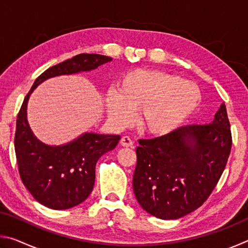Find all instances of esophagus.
<instances>
[{"label": "esophagus", "mask_w": 248, "mask_h": 248, "mask_svg": "<svg viewBox=\"0 0 248 248\" xmlns=\"http://www.w3.org/2000/svg\"><path fill=\"white\" fill-rule=\"evenodd\" d=\"M120 143L123 146H132L133 145V141L131 140V138L128 137V136H124L123 138H121V141Z\"/></svg>", "instance_id": "obj_1"}]
</instances>
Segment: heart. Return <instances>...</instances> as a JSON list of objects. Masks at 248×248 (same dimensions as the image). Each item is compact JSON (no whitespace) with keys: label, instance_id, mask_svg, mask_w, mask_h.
<instances>
[{"label":"heart","instance_id":"b5f03b06","mask_svg":"<svg viewBox=\"0 0 248 248\" xmlns=\"http://www.w3.org/2000/svg\"><path fill=\"white\" fill-rule=\"evenodd\" d=\"M202 100L199 86L178 75L159 70L137 69L125 72L116 92L106 96L109 117L127 124L132 111L140 110L141 129L152 136L173 132L195 114Z\"/></svg>","mask_w":248,"mask_h":248}]
</instances>
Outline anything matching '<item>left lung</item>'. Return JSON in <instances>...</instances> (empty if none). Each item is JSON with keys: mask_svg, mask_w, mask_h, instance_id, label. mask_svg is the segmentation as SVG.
<instances>
[{"mask_svg": "<svg viewBox=\"0 0 248 248\" xmlns=\"http://www.w3.org/2000/svg\"><path fill=\"white\" fill-rule=\"evenodd\" d=\"M210 124H190L140 139L133 191L150 215L179 219L202 205L228 163L232 133L225 105Z\"/></svg>", "mask_w": 248, "mask_h": 248, "instance_id": "8db88e82", "label": "left lung"}]
</instances>
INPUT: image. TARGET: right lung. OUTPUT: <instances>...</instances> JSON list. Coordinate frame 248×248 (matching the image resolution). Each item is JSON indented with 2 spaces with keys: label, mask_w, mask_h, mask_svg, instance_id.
<instances>
[{
  "label": "right lung",
  "mask_w": 248,
  "mask_h": 248,
  "mask_svg": "<svg viewBox=\"0 0 248 248\" xmlns=\"http://www.w3.org/2000/svg\"><path fill=\"white\" fill-rule=\"evenodd\" d=\"M109 61L110 57L102 54L81 53L51 66L36 78L19 109L14 138L19 176L33 198L45 207L64 210L83 202L93 190L98 158L116 148L120 136L85 133L65 145L44 144L27 123L29 96L49 78L94 70Z\"/></svg>",
  "instance_id": "1"
}]
</instances>
